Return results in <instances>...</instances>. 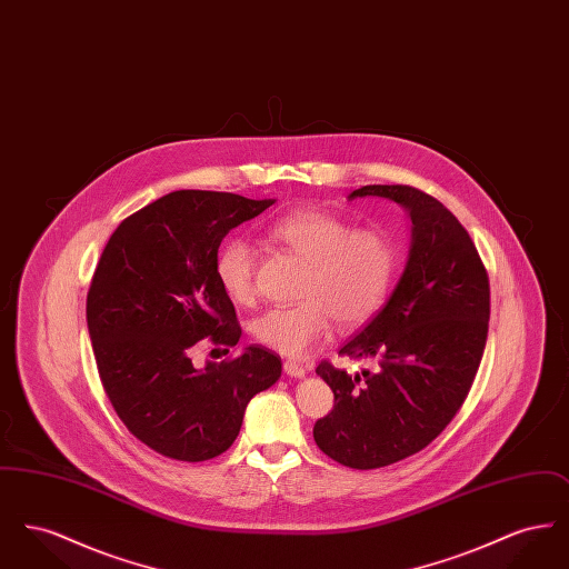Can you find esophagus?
<instances>
[{
	"mask_svg": "<svg viewBox=\"0 0 569 569\" xmlns=\"http://www.w3.org/2000/svg\"><path fill=\"white\" fill-rule=\"evenodd\" d=\"M283 369H286V373L290 376V378H305L307 376V369L297 362V360H286L283 362Z\"/></svg>",
	"mask_w": 569,
	"mask_h": 569,
	"instance_id": "1",
	"label": "esophagus"
}]
</instances>
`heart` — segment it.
<instances>
[{
  "mask_svg": "<svg viewBox=\"0 0 569 569\" xmlns=\"http://www.w3.org/2000/svg\"><path fill=\"white\" fill-rule=\"evenodd\" d=\"M272 241L307 260L292 307H272L251 322V335L267 348L300 356L325 339L330 320L343 328L367 322L388 297L399 251L381 228H353L352 221L322 209H297L272 219ZM256 249L230 239L219 249L216 274L234 305H251L256 286Z\"/></svg>",
  "mask_w": 569,
  "mask_h": 569,
  "instance_id": "b5f03b06",
  "label": "heart"
}]
</instances>
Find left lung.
Listing matches in <instances>:
<instances>
[{
  "mask_svg": "<svg viewBox=\"0 0 569 569\" xmlns=\"http://www.w3.org/2000/svg\"><path fill=\"white\" fill-rule=\"evenodd\" d=\"M411 219L406 269L378 316L339 356L367 360L350 376L320 362L335 392L313 427L318 448L352 469H378L427 448L457 416L487 346L488 274L478 249L439 200L409 186H365Z\"/></svg>",
  "mask_w": 569,
  "mask_h": 569,
  "instance_id": "obj_1",
  "label": "left lung"
}]
</instances>
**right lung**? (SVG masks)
<instances>
[{"label":"right lung","mask_w":569,"mask_h":569,"mask_svg":"<svg viewBox=\"0 0 569 569\" xmlns=\"http://www.w3.org/2000/svg\"><path fill=\"white\" fill-rule=\"evenodd\" d=\"M274 200L179 190L123 219L87 295V326L107 397L128 431L174 460L216 459L244 407L281 378V358L249 346L239 358L191 365L209 339L237 346L241 326L216 274L223 237Z\"/></svg>","instance_id":"obj_1"}]
</instances>
